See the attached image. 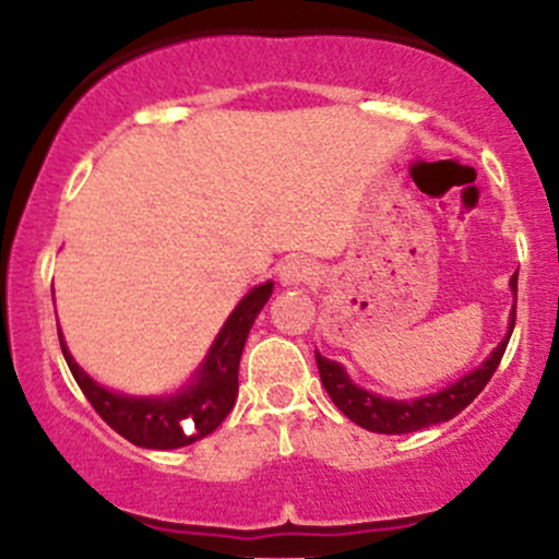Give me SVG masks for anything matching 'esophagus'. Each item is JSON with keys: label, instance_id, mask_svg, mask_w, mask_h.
Masks as SVG:
<instances>
[{"label": "esophagus", "instance_id": "obj_1", "mask_svg": "<svg viewBox=\"0 0 559 559\" xmlns=\"http://www.w3.org/2000/svg\"><path fill=\"white\" fill-rule=\"evenodd\" d=\"M312 267L307 260L292 258L281 265V284L284 286H301V284H310L312 281Z\"/></svg>", "mask_w": 559, "mask_h": 559}]
</instances>
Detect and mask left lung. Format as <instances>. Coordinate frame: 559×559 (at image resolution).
Listing matches in <instances>:
<instances>
[{
  "mask_svg": "<svg viewBox=\"0 0 559 559\" xmlns=\"http://www.w3.org/2000/svg\"><path fill=\"white\" fill-rule=\"evenodd\" d=\"M510 288L518 299V273L510 278ZM512 329H515V307H512L510 316V331H507L502 344L491 352L489 360L473 370V373L460 378L457 383L439 391V394L420 396V400L413 402L383 400V396H376L370 394V391L355 386V383L349 381V376L344 373L342 365L325 360L318 352L316 362L320 370V381H323L333 404H336L352 423H357V426L368 428V431L373 433H413L420 431V428L436 426V423L452 420L454 415L463 413L467 404L476 400L486 383L491 381L493 370L502 362Z\"/></svg>",
  "mask_w": 559,
  "mask_h": 559,
  "instance_id": "left-lung-1",
  "label": "left lung"
}]
</instances>
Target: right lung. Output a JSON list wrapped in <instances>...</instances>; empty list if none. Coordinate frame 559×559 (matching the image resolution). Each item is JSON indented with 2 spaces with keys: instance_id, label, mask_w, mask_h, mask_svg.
<instances>
[{
  "instance_id": "obj_1",
  "label": "right lung",
  "mask_w": 559,
  "mask_h": 559,
  "mask_svg": "<svg viewBox=\"0 0 559 559\" xmlns=\"http://www.w3.org/2000/svg\"><path fill=\"white\" fill-rule=\"evenodd\" d=\"M271 294L273 284L267 281V284L254 286L239 301V307L230 312L223 331L217 333L213 349H210L207 360L199 368L194 383L176 396H157V400L146 396V400H136V396L107 391L99 383H94L75 365L66 342H62L60 325H57V336H60L62 355H66L70 373H73L75 383L81 386L83 396L92 402L99 418L112 431H118L131 444L144 449H178L194 444V441L213 433L228 418L230 409H234L236 391H239V360L243 344H247L254 318L260 316V310L271 299ZM183 419L195 423V431L191 435L185 433Z\"/></svg>"
}]
</instances>
